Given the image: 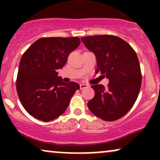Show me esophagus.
I'll use <instances>...</instances> for the list:
<instances>
[{"label":"esophagus","instance_id":"esophagus-1","mask_svg":"<svg viewBox=\"0 0 160 160\" xmlns=\"http://www.w3.org/2000/svg\"><path fill=\"white\" fill-rule=\"evenodd\" d=\"M89 74H92V70H90V71H89Z\"/></svg>","mask_w":160,"mask_h":160}]
</instances>
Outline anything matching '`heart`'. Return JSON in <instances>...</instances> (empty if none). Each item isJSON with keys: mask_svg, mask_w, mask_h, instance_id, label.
I'll use <instances>...</instances> for the list:
<instances>
[{"mask_svg": "<svg viewBox=\"0 0 160 160\" xmlns=\"http://www.w3.org/2000/svg\"><path fill=\"white\" fill-rule=\"evenodd\" d=\"M84 65H85V68H89V61L88 59H85V62H84Z\"/></svg>", "mask_w": 160, "mask_h": 160, "instance_id": "heart-1", "label": "heart"}]
</instances>
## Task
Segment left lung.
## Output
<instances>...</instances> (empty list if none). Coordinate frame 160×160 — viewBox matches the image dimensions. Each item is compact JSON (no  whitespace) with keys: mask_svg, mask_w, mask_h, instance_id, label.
<instances>
[{"mask_svg":"<svg viewBox=\"0 0 160 160\" xmlns=\"http://www.w3.org/2000/svg\"><path fill=\"white\" fill-rule=\"evenodd\" d=\"M78 37L43 38L25 51L19 62L16 90L25 111L49 122L61 116L80 86L58 76L68 57L80 45Z\"/></svg>","mask_w":160,"mask_h":160,"instance_id":"left-lung-1","label":"left lung"}]
</instances>
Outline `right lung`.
<instances>
[{"label":"right lung","instance_id":"obj_1","mask_svg":"<svg viewBox=\"0 0 160 160\" xmlns=\"http://www.w3.org/2000/svg\"><path fill=\"white\" fill-rule=\"evenodd\" d=\"M89 50L95 53L97 71L106 84L91 86L95 96L87 106L93 114L104 121H114L132 108L141 85V72L136 52L125 40L113 35L82 38Z\"/></svg>","mask_w":160,"mask_h":160}]
</instances>
